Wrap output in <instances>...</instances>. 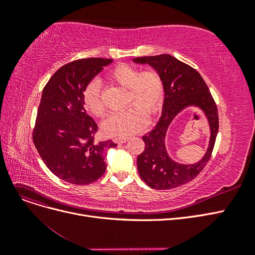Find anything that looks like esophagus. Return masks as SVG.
I'll return each instance as SVG.
<instances>
[{
    "mask_svg": "<svg viewBox=\"0 0 255 255\" xmlns=\"http://www.w3.org/2000/svg\"><path fill=\"white\" fill-rule=\"evenodd\" d=\"M128 140V137H127V138H117V139H115V141L117 143H125Z\"/></svg>",
    "mask_w": 255,
    "mask_h": 255,
    "instance_id": "34e87169",
    "label": "esophagus"
}]
</instances>
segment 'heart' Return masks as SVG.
<instances>
[{
    "instance_id": "b5f03b06",
    "label": "heart",
    "mask_w": 255,
    "mask_h": 255,
    "mask_svg": "<svg viewBox=\"0 0 255 255\" xmlns=\"http://www.w3.org/2000/svg\"><path fill=\"white\" fill-rule=\"evenodd\" d=\"M114 84L128 88V110L113 114L102 125L103 133L109 137L121 138L142 129L148 123V115L154 116L164 102L165 86L160 74L155 70L139 71L133 66L121 64L107 74ZM85 109L96 117H103L105 103L98 81H91L84 89Z\"/></svg>"
}]
</instances>
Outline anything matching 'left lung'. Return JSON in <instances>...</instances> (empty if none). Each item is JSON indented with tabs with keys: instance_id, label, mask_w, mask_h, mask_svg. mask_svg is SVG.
<instances>
[{
	"instance_id": "8db88e82",
	"label": "left lung",
	"mask_w": 255,
	"mask_h": 255,
	"mask_svg": "<svg viewBox=\"0 0 255 255\" xmlns=\"http://www.w3.org/2000/svg\"><path fill=\"white\" fill-rule=\"evenodd\" d=\"M138 64H148L160 74L165 86L163 114L151 132L142 137L144 150L137 157L139 175L154 189H171L192 181L210 160L219 128L218 110L206 83L200 73L169 54L136 57ZM194 105L207 115L211 128L209 149L194 165H182L168 157L164 146L166 129L173 118L185 107Z\"/></svg>"
}]
</instances>
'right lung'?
I'll return each mask as SVG.
<instances>
[{
	"label": "right lung",
	"instance_id": "right-lung-1",
	"mask_svg": "<svg viewBox=\"0 0 255 255\" xmlns=\"http://www.w3.org/2000/svg\"><path fill=\"white\" fill-rule=\"evenodd\" d=\"M113 59L83 58L54 73L42 90L33 141L49 170L75 185L96 182L106 170L105 155L117 143L97 142V123L84 109L88 83Z\"/></svg>",
	"mask_w": 255,
	"mask_h": 255
}]
</instances>
